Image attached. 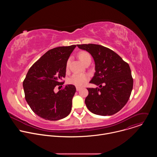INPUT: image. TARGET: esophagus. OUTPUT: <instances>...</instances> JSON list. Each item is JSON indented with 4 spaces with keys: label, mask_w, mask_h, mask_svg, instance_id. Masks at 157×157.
I'll return each mask as SVG.
<instances>
[{
    "label": "esophagus",
    "mask_w": 157,
    "mask_h": 157,
    "mask_svg": "<svg viewBox=\"0 0 157 157\" xmlns=\"http://www.w3.org/2000/svg\"><path fill=\"white\" fill-rule=\"evenodd\" d=\"M81 89V87H76V91H79Z\"/></svg>",
    "instance_id": "1"
}]
</instances>
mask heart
<instances>
[{
  "label": "heart",
  "mask_w": 157,
  "mask_h": 157,
  "mask_svg": "<svg viewBox=\"0 0 157 157\" xmlns=\"http://www.w3.org/2000/svg\"><path fill=\"white\" fill-rule=\"evenodd\" d=\"M78 57L79 59L83 64H85L89 61H91V58L90 55H89L86 52H81L79 55ZM70 64V59H68L66 62V70H68V66ZM89 79V76L85 74H81V73H74L71 75L68 79V82L69 84L74 85L77 87H80L85 84Z\"/></svg>",
  "instance_id": "heart-1"
}]
</instances>
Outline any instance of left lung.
Returning a JSON list of instances; mask_svg holds the SVG:
<instances>
[{"instance_id":"8db88e82","label":"left lung","mask_w":157,"mask_h":157,"mask_svg":"<svg viewBox=\"0 0 157 157\" xmlns=\"http://www.w3.org/2000/svg\"><path fill=\"white\" fill-rule=\"evenodd\" d=\"M93 56L96 72L90 83L98 86L87 88V109L99 116L113 115L126 104L133 88L130 66L114 51L96 44H77Z\"/></svg>"}]
</instances>
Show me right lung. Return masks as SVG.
<instances>
[{
  "mask_svg": "<svg viewBox=\"0 0 157 157\" xmlns=\"http://www.w3.org/2000/svg\"><path fill=\"white\" fill-rule=\"evenodd\" d=\"M76 45L59 47L44 53L29 69L23 82L25 98L33 113L45 120L58 121L68 116L76 93L68 84L57 93L56 86L63 84L66 65Z\"/></svg>",
  "mask_w": 157,
  "mask_h": 157,
  "instance_id": "add662e5",
  "label": "right lung"
}]
</instances>
